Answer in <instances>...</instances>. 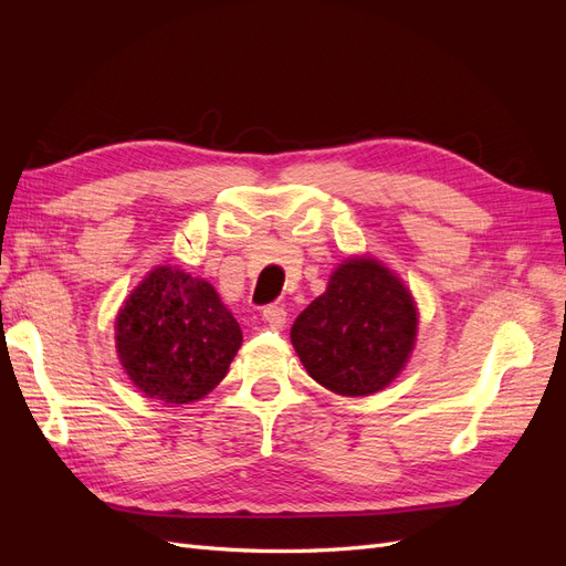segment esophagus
Wrapping results in <instances>:
<instances>
[{"label":"esophagus","mask_w":566,"mask_h":566,"mask_svg":"<svg viewBox=\"0 0 566 566\" xmlns=\"http://www.w3.org/2000/svg\"><path fill=\"white\" fill-rule=\"evenodd\" d=\"M262 316L271 325V328H283L285 321H287V312H285L283 304H269V306H264Z\"/></svg>","instance_id":"obj_1"}]
</instances>
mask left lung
Here are the masks:
<instances>
[{
	"instance_id": "1",
	"label": "left lung",
	"mask_w": 566,
	"mask_h": 566,
	"mask_svg": "<svg viewBox=\"0 0 566 566\" xmlns=\"http://www.w3.org/2000/svg\"><path fill=\"white\" fill-rule=\"evenodd\" d=\"M418 312L403 283L375 260H349L295 318L293 339L312 378L345 397H368L397 378L413 352Z\"/></svg>"
}]
</instances>
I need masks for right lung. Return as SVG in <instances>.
I'll return each instance as SVG.
<instances>
[{
    "mask_svg": "<svg viewBox=\"0 0 566 566\" xmlns=\"http://www.w3.org/2000/svg\"><path fill=\"white\" fill-rule=\"evenodd\" d=\"M115 339L129 380L179 406L221 382L243 333L208 281L160 266L119 310Z\"/></svg>",
    "mask_w": 566,
    "mask_h": 566,
    "instance_id": "obj_1",
    "label": "right lung"
}]
</instances>
